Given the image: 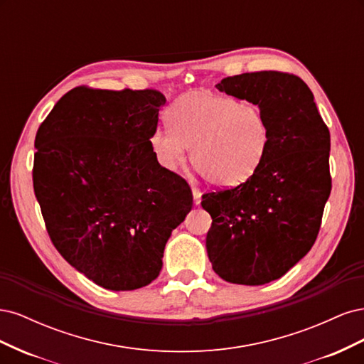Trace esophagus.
Masks as SVG:
<instances>
[{
  "mask_svg": "<svg viewBox=\"0 0 364 364\" xmlns=\"http://www.w3.org/2000/svg\"><path fill=\"white\" fill-rule=\"evenodd\" d=\"M193 197H194V203L199 205L200 199H202V193L199 188H196V186H193Z\"/></svg>",
  "mask_w": 364,
  "mask_h": 364,
  "instance_id": "1",
  "label": "esophagus"
}]
</instances>
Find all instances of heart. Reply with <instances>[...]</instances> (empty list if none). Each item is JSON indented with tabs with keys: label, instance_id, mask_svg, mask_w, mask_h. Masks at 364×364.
Segmentation results:
<instances>
[{
	"label": "heart",
	"instance_id": "b5f03b06",
	"mask_svg": "<svg viewBox=\"0 0 364 364\" xmlns=\"http://www.w3.org/2000/svg\"><path fill=\"white\" fill-rule=\"evenodd\" d=\"M170 129H156L150 147L167 170L191 164L208 183L234 188L259 168L270 146V126L262 109L232 97L194 92L176 102L167 114Z\"/></svg>",
	"mask_w": 364,
	"mask_h": 364
}]
</instances>
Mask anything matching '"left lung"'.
<instances>
[{
	"label": "left lung",
	"mask_w": 364,
	"mask_h": 364,
	"mask_svg": "<svg viewBox=\"0 0 364 364\" xmlns=\"http://www.w3.org/2000/svg\"><path fill=\"white\" fill-rule=\"evenodd\" d=\"M215 86L262 109L270 146L245 183L202 196L213 218L208 257L222 279L262 285L287 273L314 245L331 193V138L301 77L257 71Z\"/></svg>",
	"instance_id": "1"
}]
</instances>
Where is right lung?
Wrapping results in <instances>:
<instances>
[{
  "mask_svg": "<svg viewBox=\"0 0 364 364\" xmlns=\"http://www.w3.org/2000/svg\"><path fill=\"white\" fill-rule=\"evenodd\" d=\"M165 97L77 86L42 121L33 188L54 247L107 290L158 278L171 230L193 208L190 185L150 147Z\"/></svg>",
  "mask_w": 364,
  "mask_h": 364,
  "instance_id": "right-lung-1",
  "label": "right lung"
}]
</instances>
